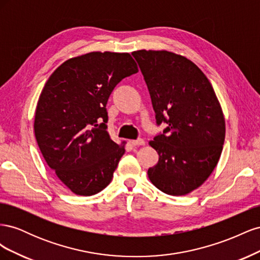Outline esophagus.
<instances>
[{
    "label": "esophagus",
    "instance_id": "34e87169",
    "mask_svg": "<svg viewBox=\"0 0 260 260\" xmlns=\"http://www.w3.org/2000/svg\"><path fill=\"white\" fill-rule=\"evenodd\" d=\"M131 144H132L133 146H138V145H144L145 142H144L143 139H138V140L131 141Z\"/></svg>",
    "mask_w": 260,
    "mask_h": 260
}]
</instances>
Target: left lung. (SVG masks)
<instances>
[{
  "instance_id": "1",
  "label": "left lung",
  "mask_w": 260,
  "mask_h": 260,
  "mask_svg": "<svg viewBox=\"0 0 260 260\" xmlns=\"http://www.w3.org/2000/svg\"><path fill=\"white\" fill-rule=\"evenodd\" d=\"M146 82L157 125L167 127L149 142L159 155L147 170L161 192L180 196L201 186L217 166L225 136L215 91L193 61L168 51L132 53Z\"/></svg>"
}]
</instances>
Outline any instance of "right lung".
Listing matches in <instances>:
<instances>
[{"mask_svg": "<svg viewBox=\"0 0 260 260\" xmlns=\"http://www.w3.org/2000/svg\"><path fill=\"white\" fill-rule=\"evenodd\" d=\"M138 72L129 53L92 52L62 62L46 81L36 109L37 143L73 193L94 195L111 183L124 146L109 138L106 104Z\"/></svg>", "mask_w": 260, "mask_h": 260, "instance_id": "add662e5", "label": "right lung"}]
</instances>
